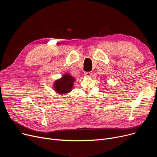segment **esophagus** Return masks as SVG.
Segmentation results:
<instances>
[{"mask_svg":"<svg viewBox=\"0 0 157 157\" xmlns=\"http://www.w3.org/2000/svg\"><path fill=\"white\" fill-rule=\"evenodd\" d=\"M85 75L86 77L87 78H90L92 76V72H85Z\"/></svg>","mask_w":157,"mask_h":157,"instance_id":"1","label":"esophagus"}]
</instances>
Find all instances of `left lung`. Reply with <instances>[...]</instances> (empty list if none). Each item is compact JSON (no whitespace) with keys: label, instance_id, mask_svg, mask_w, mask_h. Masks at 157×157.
Masks as SVG:
<instances>
[{"label":"left lung","instance_id":"left-lung-1","mask_svg":"<svg viewBox=\"0 0 157 157\" xmlns=\"http://www.w3.org/2000/svg\"><path fill=\"white\" fill-rule=\"evenodd\" d=\"M106 83V82H105V83Z\"/></svg>","mask_w":157,"mask_h":157}]
</instances>
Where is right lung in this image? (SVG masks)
Returning <instances> with one entry per match:
<instances>
[{
	"mask_svg": "<svg viewBox=\"0 0 157 157\" xmlns=\"http://www.w3.org/2000/svg\"><path fill=\"white\" fill-rule=\"evenodd\" d=\"M76 79L69 73H65L59 79H56L53 85V90L57 94H67L72 91Z\"/></svg>",
	"mask_w": 157,
	"mask_h": 157,
	"instance_id": "add662e5",
	"label": "right lung"
}]
</instances>
